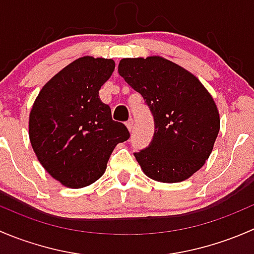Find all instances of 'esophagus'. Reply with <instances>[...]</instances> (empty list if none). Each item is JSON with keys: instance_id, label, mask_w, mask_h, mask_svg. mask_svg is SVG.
Listing matches in <instances>:
<instances>
[{"instance_id": "1", "label": "esophagus", "mask_w": 254, "mask_h": 254, "mask_svg": "<svg viewBox=\"0 0 254 254\" xmlns=\"http://www.w3.org/2000/svg\"><path fill=\"white\" fill-rule=\"evenodd\" d=\"M127 129H129L130 131H131L132 127H134V120H132L131 118H130V119L127 122Z\"/></svg>"}]
</instances>
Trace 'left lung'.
<instances>
[{
    "instance_id": "1",
    "label": "left lung",
    "mask_w": 254,
    "mask_h": 254,
    "mask_svg": "<svg viewBox=\"0 0 254 254\" xmlns=\"http://www.w3.org/2000/svg\"><path fill=\"white\" fill-rule=\"evenodd\" d=\"M118 72L152 113V140L134 153L145 175L177 183L200 170L220 130L219 112L201 82L160 56L123 59Z\"/></svg>"
}]
</instances>
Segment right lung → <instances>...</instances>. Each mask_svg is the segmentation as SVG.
Segmentation results:
<instances>
[{"mask_svg": "<svg viewBox=\"0 0 254 254\" xmlns=\"http://www.w3.org/2000/svg\"><path fill=\"white\" fill-rule=\"evenodd\" d=\"M114 68L111 59H77L43 87L30 112L33 150L49 175L68 188L101 178L115 146L130 137L99 98Z\"/></svg>", "mask_w": 254, "mask_h": 254, "instance_id": "obj_1", "label": "right lung"}]
</instances>
